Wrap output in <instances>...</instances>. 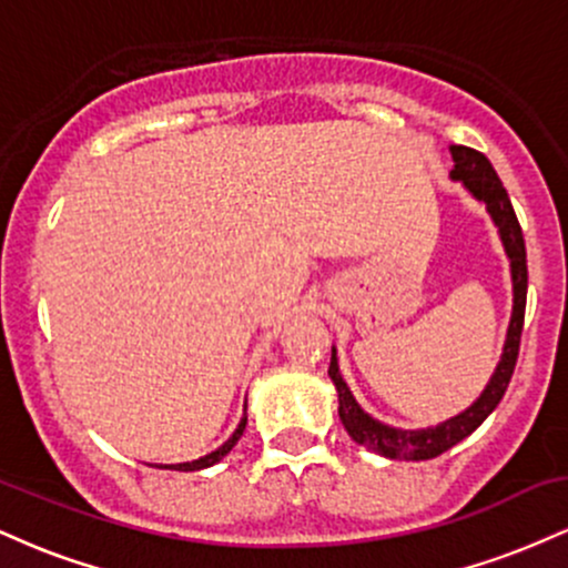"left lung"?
Listing matches in <instances>:
<instances>
[{
    "instance_id": "left-lung-1",
    "label": "left lung",
    "mask_w": 568,
    "mask_h": 568,
    "mask_svg": "<svg viewBox=\"0 0 568 568\" xmlns=\"http://www.w3.org/2000/svg\"><path fill=\"white\" fill-rule=\"evenodd\" d=\"M454 158V171L452 179L462 181L480 202H486L488 213H491L494 224L499 226V237L505 243L507 256H510V270H513V321L507 328V342L505 352H501V361L497 371H494L491 382L484 389V395L473 403L465 414L454 416V419L443 422L438 427L427 429H395L376 422L374 416H368L366 410L355 403L349 387L344 384L342 374H338L336 363V349L331 352V366L328 376L336 384L338 393V416H342V425L349 433V438L361 446L371 448V452L387 456V459H433L443 452L456 446L459 440H465L467 435L475 433L488 414L499 406L501 395H505L507 384L513 379L515 363H518V349H520V334H524V315H526V288H529V272H526V245H524V232H520L518 216L513 211V202L507 197V189L501 186L497 171L491 168V162L486 160V154L475 152L470 146H452Z\"/></svg>"
}]
</instances>
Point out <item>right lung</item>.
Instances as JSON below:
<instances>
[{"label": "right lung", "mask_w": 568, "mask_h": 568, "mask_svg": "<svg viewBox=\"0 0 568 568\" xmlns=\"http://www.w3.org/2000/svg\"><path fill=\"white\" fill-rule=\"evenodd\" d=\"M245 416H243V422H240L237 425V429H234V435L230 440L224 443V446L221 448H216V452L213 454H207V456H202V459H194V462H184V465H168L165 470H184V473H189V470H202V467H211V465H216V462L221 459V456H226L234 448V443L240 440V435H243V429H245Z\"/></svg>", "instance_id": "1"}]
</instances>
